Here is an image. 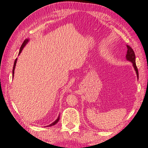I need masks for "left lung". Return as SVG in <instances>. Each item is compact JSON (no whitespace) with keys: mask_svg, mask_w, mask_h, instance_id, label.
I'll return each instance as SVG.
<instances>
[{"mask_svg":"<svg viewBox=\"0 0 148 148\" xmlns=\"http://www.w3.org/2000/svg\"><path fill=\"white\" fill-rule=\"evenodd\" d=\"M127 49H128L127 53V56H126L127 59L128 60L132 62L134 68H135V70L136 72L137 76L138 77V68H137L136 65V62H135V52H134L132 48L131 47H130L128 45L127 46Z\"/></svg>","mask_w":148,"mask_h":148,"instance_id":"8db88e82","label":"left lung"}]
</instances>
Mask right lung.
I'll return each mask as SVG.
<instances>
[{
    "instance_id": "obj_1",
    "label": "right lung",
    "mask_w": 148,
    "mask_h": 148,
    "mask_svg": "<svg viewBox=\"0 0 148 148\" xmlns=\"http://www.w3.org/2000/svg\"><path fill=\"white\" fill-rule=\"evenodd\" d=\"M28 39H25V41H23V44H22V45L21 46V47H20V52H19V54L20 53H21V51H22V49H23V47L26 45V44L28 42ZM16 60H17V59H15V62H14V65H13V71H12V72H13V74H14V70H15V65H16ZM59 119H60V117L59 116V117H58V118H57V119L54 122H53L52 123H51V125H48L47 127H52V126H53V125H55L57 123H58V122H59Z\"/></svg>"
}]
</instances>
